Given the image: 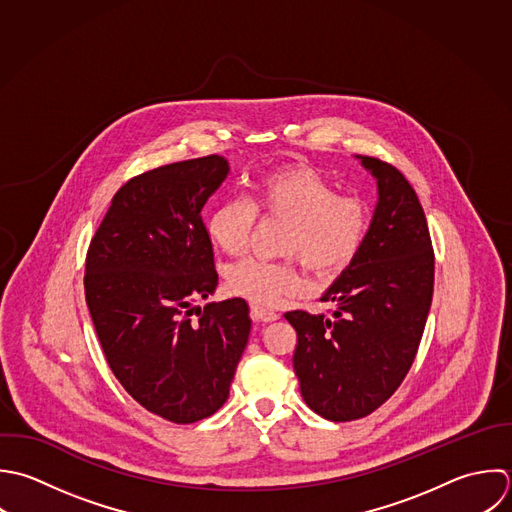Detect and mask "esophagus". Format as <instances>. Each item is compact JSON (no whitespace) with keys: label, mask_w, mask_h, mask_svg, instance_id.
I'll use <instances>...</instances> for the list:
<instances>
[{"label":"esophagus","mask_w":512,"mask_h":512,"mask_svg":"<svg viewBox=\"0 0 512 512\" xmlns=\"http://www.w3.org/2000/svg\"><path fill=\"white\" fill-rule=\"evenodd\" d=\"M251 317L253 321H263V323H271L279 319V313H275L273 309L267 307H259V305H251Z\"/></svg>","instance_id":"34e87169"}]
</instances>
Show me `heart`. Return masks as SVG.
<instances>
[{"mask_svg": "<svg viewBox=\"0 0 512 512\" xmlns=\"http://www.w3.org/2000/svg\"><path fill=\"white\" fill-rule=\"evenodd\" d=\"M257 215L287 221L281 237V261L247 257L227 267L233 295L257 305H273L301 289L299 261L317 275L345 269L363 249L371 211L357 195L337 193L335 185L309 165H285L261 175L251 201L231 197L207 217L209 241L227 255L247 249Z\"/></svg>", "mask_w": 512, "mask_h": 512, "instance_id": "1", "label": "heart"}]
</instances>
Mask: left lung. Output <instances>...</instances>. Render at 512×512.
Masks as SVG:
<instances>
[{"label": "left lung", "instance_id": "8db88e82", "mask_svg": "<svg viewBox=\"0 0 512 512\" xmlns=\"http://www.w3.org/2000/svg\"><path fill=\"white\" fill-rule=\"evenodd\" d=\"M379 185L367 241L321 297L333 317L287 311L293 369L305 403L345 423L371 415L401 387L433 301L435 253L421 201L391 163L357 155Z\"/></svg>", "mask_w": 512, "mask_h": 512}]
</instances>
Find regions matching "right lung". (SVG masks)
<instances>
[{"label": "right lung", "mask_w": 512, "mask_h": 512, "mask_svg": "<svg viewBox=\"0 0 512 512\" xmlns=\"http://www.w3.org/2000/svg\"><path fill=\"white\" fill-rule=\"evenodd\" d=\"M227 173L225 157L205 155L131 177L85 257V303L109 369L141 407L177 425L223 407L251 331L241 297L193 311L217 287L201 209Z\"/></svg>", "instance_id": "right-lung-1"}]
</instances>
